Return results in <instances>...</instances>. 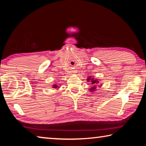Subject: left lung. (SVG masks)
Masks as SVG:
<instances>
[{"label":"left lung","instance_id":"left-lung-1","mask_svg":"<svg viewBox=\"0 0 146 146\" xmlns=\"http://www.w3.org/2000/svg\"><path fill=\"white\" fill-rule=\"evenodd\" d=\"M88 81H91V84H96L98 82L97 80H94L93 78H88ZM95 89H96V86H93V87L91 88L90 90H91V91H95Z\"/></svg>","mask_w":146,"mask_h":146}]
</instances>
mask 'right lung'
I'll return each instance as SVG.
<instances>
[{
  "label": "right lung",
  "mask_w": 146,
  "mask_h": 146,
  "mask_svg": "<svg viewBox=\"0 0 146 146\" xmlns=\"http://www.w3.org/2000/svg\"><path fill=\"white\" fill-rule=\"evenodd\" d=\"M53 87H54V88H58V86H57V85H54Z\"/></svg>",
  "instance_id": "add662e5"
}]
</instances>
